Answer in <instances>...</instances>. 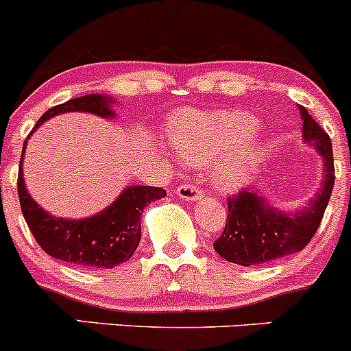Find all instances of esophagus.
<instances>
[{
    "mask_svg": "<svg viewBox=\"0 0 351 351\" xmlns=\"http://www.w3.org/2000/svg\"><path fill=\"white\" fill-rule=\"evenodd\" d=\"M176 196L187 202H197L202 197V193L193 184H184V186L177 187Z\"/></svg>",
    "mask_w": 351,
    "mask_h": 351,
    "instance_id": "34e87169",
    "label": "esophagus"
}]
</instances>
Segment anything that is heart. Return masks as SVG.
I'll return each instance as SVG.
<instances>
[{
  "mask_svg": "<svg viewBox=\"0 0 351 351\" xmlns=\"http://www.w3.org/2000/svg\"><path fill=\"white\" fill-rule=\"evenodd\" d=\"M255 117L234 110L182 111L167 125L169 138L189 164L213 160L211 180L223 193H237L254 180L263 147L254 138Z\"/></svg>",
  "mask_w": 351,
  "mask_h": 351,
  "instance_id": "1",
  "label": "heart"
}]
</instances>
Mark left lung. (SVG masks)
<instances>
[{"label":"left lung","instance_id":"obj_1","mask_svg":"<svg viewBox=\"0 0 351 351\" xmlns=\"http://www.w3.org/2000/svg\"><path fill=\"white\" fill-rule=\"evenodd\" d=\"M298 108L302 118V140L323 158L319 189L294 211L276 208L256 187L250 193L241 191L238 196L230 197L225 231L213 247L231 263L250 267L298 254L319 228L335 184L333 147L328 133L313 120L308 110Z\"/></svg>","mask_w":351,"mask_h":351}]
</instances>
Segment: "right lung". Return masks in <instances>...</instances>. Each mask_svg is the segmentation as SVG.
<instances>
[{"instance_id": "1", "label": "right lung", "mask_w": 351, "mask_h": 351, "mask_svg": "<svg viewBox=\"0 0 351 351\" xmlns=\"http://www.w3.org/2000/svg\"><path fill=\"white\" fill-rule=\"evenodd\" d=\"M106 95H86L50 108L42 114L23 143L18 171V196L23 218L35 240L45 254L62 262L75 263L81 269H113L132 258L142 237V211L149 202L165 197L162 187L126 186L108 208L81 219L60 218L42 208L27 189L23 179V157L28 138L50 118L64 113H91L110 120L117 118Z\"/></svg>"}]
</instances>
